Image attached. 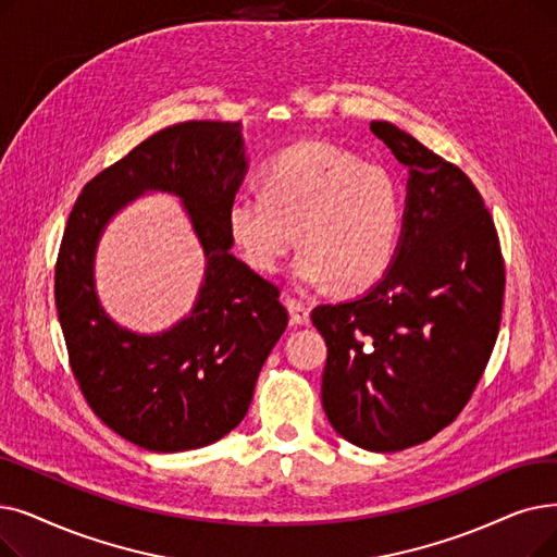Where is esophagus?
Here are the masks:
<instances>
[{"label": "esophagus", "instance_id": "obj_1", "mask_svg": "<svg viewBox=\"0 0 557 557\" xmlns=\"http://www.w3.org/2000/svg\"><path fill=\"white\" fill-rule=\"evenodd\" d=\"M286 307H288V313H292V321L296 325H307L309 323V307L298 300V298H288L286 300Z\"/></svg>", "mask_w": 557, "mask_h": 557}]
</instances>
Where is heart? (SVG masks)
Listing matches in <instances>:
<instances>
[{"instance_id":"1","label":"heart","mask_w":557,"mask_h":557,"mask_svg":"<svg viewBox=\"0 0 557 557\" xmlns=\"http://www.w3.org/2000/svg\"><path fill=\"white\" fill-rule=\"evenodd\" d=\"M400 227L403 190L389 168L319 140L273 157L263 190L240 188L227 205V232L259 273H275L300 240L292 273L302 286L375 284L396 257Z\"/></svg>"}]
</instances>
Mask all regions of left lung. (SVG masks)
<instances>
[{"label":"left lung","instance_id":"obj_1","mask_svg":"<svg viewBox=\"0 0 557 557\" xmlns=\"http://www.w3.org/2000/svg\"><path fill=\"white\" fill-rule=\"evenodd\" d=\"M409 168L392 269L348 302L319 305L321 398L359 448L396 453L450 425L487 369L503 311L505 263L490 209L459 168L392 123H371Z\"/></svg>","mask_w":557,"mask_h":557}]
</instances>
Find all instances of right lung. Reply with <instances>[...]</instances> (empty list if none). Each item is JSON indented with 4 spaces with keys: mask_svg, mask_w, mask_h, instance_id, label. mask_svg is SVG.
<instances>
[{
    "mask_svg": "<svg viewBox=\"0 0 557 557\" xmlns=\"http://www.w3.org/2000/svg\"><path fill=\"white\" fill-rule=\"evenodd\" d=\"M246 165L240 123L188 120L104 168L70 211L54 265L70 369L102 423L145 450L180 453L225 437L248 414L263 361L286 330L280 288L230 252L227 205ZM143 189L180 195L208 255L191 317L152 337L115 326L91 286L106 221Z\"/></svg>",
    "mask_w": 557,
    "mask_h": 557,
    "instance_id": "1",
    "label": "right lung"
}]
</instances>
